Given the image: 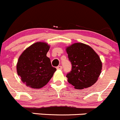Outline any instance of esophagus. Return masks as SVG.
<instances>
[{
  "mask_svg": "<svg viewBox=\"0 0 120 120\" xmlns=\"http://www.w3.org/2000/svg\"><path fill=\"white\" fill-rule=\"evenodd\" d=\"M56 69H62V67L61 65L59 66H58V67H56Z\"/></svg>",
  "mask_w": 120,
  "mask_h": 120,
  "instance_id": "34e87169",
  "label": "esophagus"
}]
</instances>
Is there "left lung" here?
I'll return each instance as SVG.
<instances>
[{
	"label": "left lung",
	"instance_id": "left-lung-1",
	"mask_svg": "<svg viewBox=\"0 0 120 120\" xmlns=\"http://www.w3.org/2000/svg\"><path fill=\"white\" fill-rule=\"evenodd\" d=\"M66 51L72 65L71 71L67 75L68 82L79 90L95 84L102 69V62L97 53L82 43H75Z\"/></svg>",
	"mask_w": 120,
	"mask_h": 120
}]
</instances>
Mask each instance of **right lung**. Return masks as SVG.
Here are the masks:
<instances>
[{
  "label": "right lung",
  "instance_id": "right-lung-1",
  "mask_svg": "<svg viewBox=\"0 0 120 120\" xmlns=\"http://www.w3.org/2000/svg\"><path fill=\"white\" fill-rule=\"evenodd\" d=\"M49 48L45 42H36L26 49L19 56L17 72L26 86L38 89L43 87L56 70L46 56Z\"/></svg>",
  "mask_w": 120,
  "mask_h": 120
}]
</instances>
